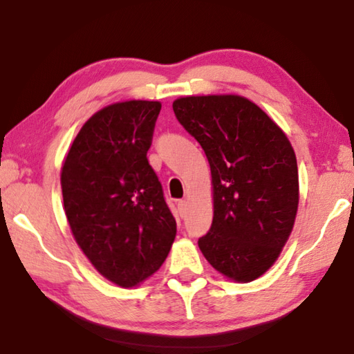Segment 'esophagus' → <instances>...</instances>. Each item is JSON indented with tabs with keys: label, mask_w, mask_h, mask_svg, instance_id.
<instances>
[{
	"label": "esophagus",
	"mask_w": 354,
	"mask_h": 354,
	"mask_svg": "<svg viewBox=\"0 0 354 354\" xmlns=\"http://www.w3.org/2000/svg\"><path fill=\"white\" fill-rule=\"evenodd\" d=\"M176 205H178V211H179V215H181V217H183L184 212H185V206H187V203H185L184 200H179V201L176 203Z\"/></svg>",
	"instance_id": "esophagus-1"
}]
</instances>
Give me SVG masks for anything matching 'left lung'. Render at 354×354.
Instances as JSON below:
<instances>
[{
  "label": "left lung",
  "instance_id": "8db88e82",
  "mask_svg": "<svg viewBox=\"0 0 354 354\" xmlns=\"http://www.w3.org/2000/svg\"><path fill=\"white\" fill-rule=\"evenodd\" d=\"M173 111L211 165L214 218L198 241L201 253L223 277L254 281L277 262L295 223V151L284 131L241 95L183 97Z\"/></svg>",
  "mask_w": 354,
  "mask_h": 354
}]
</instances>
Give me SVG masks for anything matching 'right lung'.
I'll return each mask as SVG.
<instances>
[{
  "mask_svg": "<svg viewBox=\"0 0 354 354\" xmlns=\"http://www.w3.org/2000/svg\"><path fill=\"white\" fill-rule=\"evenodd\" d=\"M159 101L129 100L82 124L61 170L71 234L100 274L136 287L162 266L176 220L148 164Z\"/></svg>",
  "mask_w": 354,
  "mask_h": 354,
  "instance_id": "add662e5",
  "label": "right lung"
}]
</instances>
